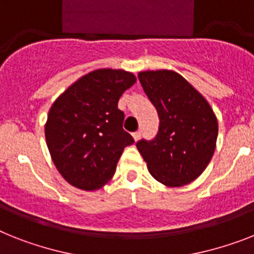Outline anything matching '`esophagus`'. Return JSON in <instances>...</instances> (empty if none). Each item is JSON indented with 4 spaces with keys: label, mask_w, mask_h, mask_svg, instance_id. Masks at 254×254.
I'll use <instances>...</instances> for the list:
<instances>
[{
    "label": "esophagus",
    "mask_w": 254,
    "mask_h": 254,
    "mask_svg": "<svg viewBox=\"0 0 254 254\" xmlns=\"http://www.w3.org/2000/svg\"><path fill=\"white\" fill-rule=\"evenodd\" d=\"M132 136H133V139H135V141H137V140L141 137V131H136L132 133Z\"/></svg>",
    "instance_id": "34e87169"
}]
</instances>
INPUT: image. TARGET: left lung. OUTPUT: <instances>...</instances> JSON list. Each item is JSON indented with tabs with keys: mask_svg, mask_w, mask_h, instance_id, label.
<instances>
[{
	"mask_svg": "<svg viewBox=\"0 0 254 254\" xmlns=\"http://www.w3.org/2000/svg\"><path fill=\"white\" fill-rule=\"evenodd\" d=\"M139 80L160 117L156 137L136 144L149 173L167 187L193 182L214 154L218 122L213 109L175 71H141Z\"/></svg>",
	"mask_w": 254,
	"mask_h": 254,
	"instance_id": "8db88e82",
	"label": "left lung"
}]
</instances>
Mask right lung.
Segmentation results:
<instances>
[{
	"label": "right lung",
	"instance_id": "right-lung-1",
	"mask_svg": "<svg viewBox=\"0 0 254 254\" xmlns=\"http://www.w3.org/2000/svg\"><path fill=\"white\" fill-rule=\"evenodd\" d=\"M136 77L101 68L81 76L57 98L48 114L45 139L57 170L74 187L101 188L112 179L123 149L133 144L118 109Z\"/></svg>",
	"mask_w": 254,
	"mask_h": 254
}]
</instances>
